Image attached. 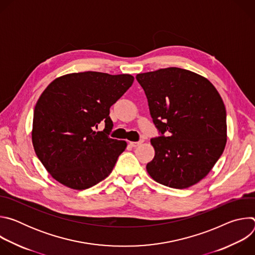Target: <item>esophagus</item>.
I'll list each match as a JSON object with an SVG mask.
<instances>
[{
  "label": "esophagus",
  "mask_w": 255,
  "mask_h": 255,
  "mask_svg": "<svg viewBox=\"0 0 255 255\" xmlns=\"http://www.w3.org/2000/svg\"><path fill=\"white\" fill-rule=\"evenodd\" d=\"M142 142H143V140H139V141H136V142L130 141V142H129V145H130V146H132V147H137L138 145H140Z\"/></svg>",
  "instance_id": "34e87169"
}]
</instances>
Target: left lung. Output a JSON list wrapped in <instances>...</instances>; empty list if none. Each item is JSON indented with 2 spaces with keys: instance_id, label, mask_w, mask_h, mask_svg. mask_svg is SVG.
Here are the masks:
<instances>
[{
  "instance_id": "1",
  "label": "left lung",
  "mask_w": 255,
  "mask_h": 255,
  "mask_svg": "<svg viewBox=\"0 0 255 255\" xmlns=\"http://www.w3.org/2000/svg\"><path fill=\"white\" fill-rule=\"evenodd\" d=\"M136 80L160 133L150 140L155 155L146 165L147 172L173 189L199 183L226 145V109L221 96L206 78L178 67L144 72Z\"/></svg>"
}]
</instances>
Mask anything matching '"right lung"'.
Segmentation results:
<instances>
[{
    "instance_id": "add662e5",
    "label": "right lung",
    "mask_w": 255,
    "mask_h": 255,
    "mask_svg": "<svg viewBox=\"0 0 255 255\" xmlns=\"http://www.w3.org/2000/svg\"><path fill=\"white\" fill-rule=\"evenodd\" d=\"M130 75L85 71L55 79L41 94L33 115L36 155L58 183L89 189L111 173L127 143L109 137L110 108L132 86ZM105 123L103 131H95Z\"/></svg>"
}]
</instances>
